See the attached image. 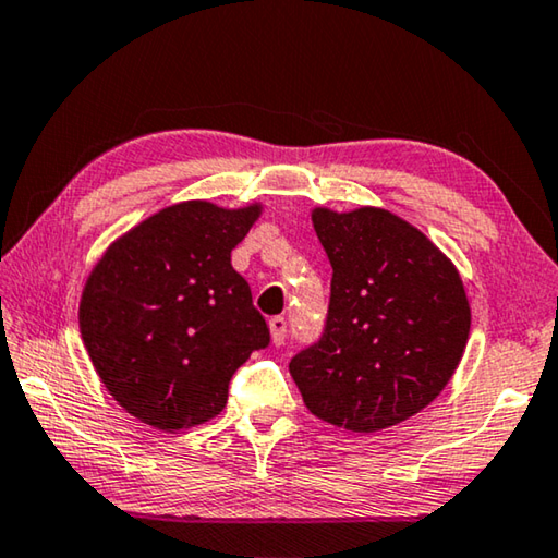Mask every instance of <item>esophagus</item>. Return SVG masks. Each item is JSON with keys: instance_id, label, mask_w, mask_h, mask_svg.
<instances>
[{"instance_id": "34e87169", "label": "esophagus", "mask_w": 558, "mask_h": 558, "mask_svg": "<svg viewBox=\"0 0 558 558\" xmlns=\"http://www.w3.org/2000/svg\"><path fill=\"white\" fill-rule=\"evenodd\" d=\"M268 329H270V339H272V344L276 347H280L282 342H286V335H288V323H286V317H270L268 319Z\"/></svg>"}]
</instances>
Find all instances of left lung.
I'll use <instances>...</instances> for the list:
<instances>
[{
	"label": "left lung",
	"mask_w": 558,
	"mask_h": 558,
	"mask_svg": "<svg viewBox=\"0 0 558 558\" xmlns=\"http://www.w3.org/2000/svg\"><path fill=\"white\" fill-rule=\"evenodd\" d=\"M332 263L325 335L290 359L307 411L352 433L411 418L446 389L470 335V302L452 260L379 206H315Z\"/></svg>",
	"instance_id": "obj_1"
}]
</instances>
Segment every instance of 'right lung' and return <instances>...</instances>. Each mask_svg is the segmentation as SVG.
<instances>
[{
  "label": "right lung",
  "instance_id": "add662e5",
  "mask_svg": "<svg viewBox=\"0 0 558 558\" xmlns=\"http://www.w3.org/2000/svg\"><path fill=\"white\" fill-rule=\"evenodd\" d=\"M260 214V202H179L132 226L93 266L78 307L83 344L112 399L147 426L174 433L211 421L235 369L268 347L266 319L231 266Z\"/></svg>",
  "mask_w": 558,
  "mask_h": 558
}]
</instances>
